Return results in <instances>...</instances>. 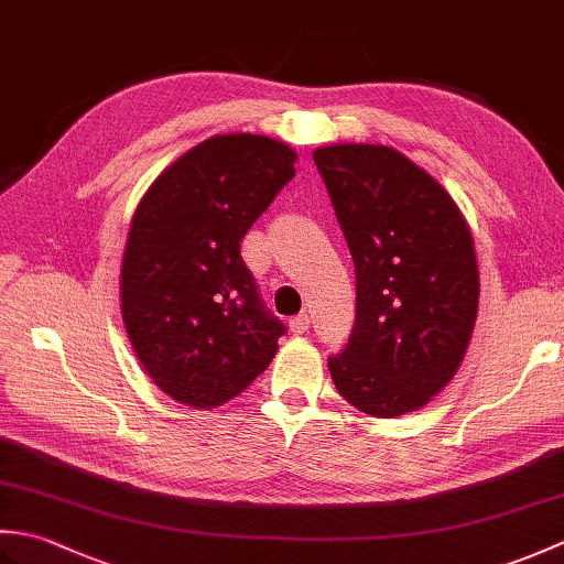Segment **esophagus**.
<instances>
[{
    "instance_id": "1",
    "label": "esophagus",
    "mask_w": 564,
    "mask_h": 564,
    "mask_svg": "<svg viewBox=\"0 0 564 564\" xmlns=\"http://www.w3.org/2000/svg\"><path fill=\"white\" fill-rule=\"evenodd\" d=\"M307 329H310V315L307 313H301V315H295L291 319V332L293 334H303Z\"/></svg>"
}]
</instances>
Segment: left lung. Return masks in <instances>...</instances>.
I'll list each match as a JSON object with an SVG mask.
<instances>
[{
    "instance_id": "left-lung-1",
    "label": "left lung",
    "mask_w": 564,
    "mask_h": 564,
    "mask_svg": "<svg viewBox=\"0 0 564 564\" xmlns=\"http://www.w3.org/2000/svg\"><path fill=\"white\" fill-rule=\"evenodd\" d=\"M313 160L356 267V322L329 356L341 398L370 416L422 406L463 364L480 301L470 227L422 166L386 145L317 148Z\"/></svg>"
}]
</instances>
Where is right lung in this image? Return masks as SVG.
<instances>
[{"instance_id": "1", "label": "right lung", "mask_w": 564, "mask_h": 564, "mask_svg": "<svg viewBox=\"0 0 564 564\" xmlns=\"http://www.w3.org/2000/svg\"><path fill=\"white\" fill-rule=\"evenodd\" d=\"M267 135H215L182 154L138 203L121 263V313L162 392L210 410L254 382L285 325L239 254L247 230L295 176Z\"/></svg>"}]
</instances>
